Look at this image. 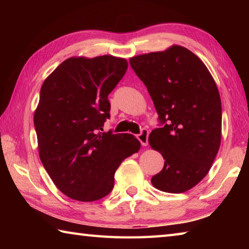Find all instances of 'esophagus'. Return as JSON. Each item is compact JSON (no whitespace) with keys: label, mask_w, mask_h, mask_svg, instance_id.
Returning a JSON list of instances; mask_svg holds the SVG:
<instances>
[{"label":"esophagus","mask_w":249,"mask_h":249,"mask_svg":"<svg viewBox=\"0 0 249 249\" xmlns=\"http://www.w3.org/2000/svg\"><path fill=\"white\" fill-rule=\"evenodd\" d=\"M148 135H149V133H148V130H147V129H142V133L138 135V140H140L141 144L142 146L148 145Z\"/></svg>","instance_id":"1"}]
</instances>
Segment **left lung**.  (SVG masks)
<instances>
[{"mask_svg": "<svg viewBox=\"0 0 249 249\" xmlns=\"http://www.w3.org/2000/svg\"><path fill=\"white\" fill-rule=\"evenodd\" d=\"M165 126L148 142L165 165L151 178L169 193L190 190L208 175L220 149L222 105L216 83L203 61L182 46L129 58Z\"/></svg>", "mask_w": 249, "mask_h": 249, "instance_id": "obj_1", "label": "left lung"}]
</instances>
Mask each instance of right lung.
<instances>
[{
	"label": "right lung",
	"mask_w": 249,
	"mask_h": 249,
	"mask_svg": "<svg viewBox=\"0 0 249 249\" xmlns=\"http://www.w3.org/2000/svg\"><path fill=\"white\" fill-rule=\"evenodd\" d=\"M124 58L71 57L41 86L34 113L41 163L65 196L96 201L114 187V175L141 142L132 134L103 133L107 95L127 70Z\"/></svg>",
	"instance_id": "1"
}]
</instances>
